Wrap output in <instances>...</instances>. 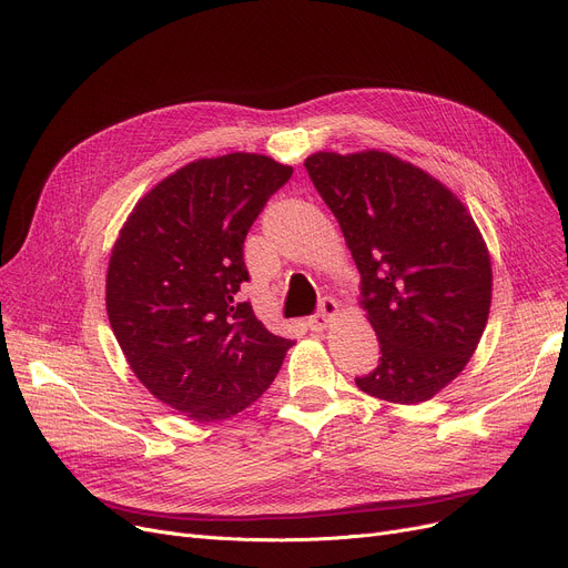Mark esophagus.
Segmentation results:
<instances>
[{
	"label": "esophagus",
	"mask_w": 568,
	"mask_h": 568,
	"mask_svg": "<svg viewBox=\"0 0 568 568\" xmlns=\"http://www.w3.org/2000/svg\"><path fill=\"white\" fill-rule=\"evenodd\" d=\"M338 304L334 302V300H329V297H325L323 302H320V311L315 313V315H311L308 317V327H311V332H323V329H327V325L329 323H334L336 320V315H338Z\"/></svg>",
	"instance_id": "34e87169"
}]
</instances>
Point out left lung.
Instances as JSON below:
<instances>
[{"label":"left lung","instance_id":"obj_1","mask_svg":"<svg viewBox=\"0 0 568 568\" xmlns=\"http://www.w3.org/2000/svg\"><path fill=\"white\" fill-rule=\"evenodd\" d=\"M359 271V306L381 364L357 387L423 404L476 353L491 304L487 243L459 196L387 151H317L304 162Z\"/></svg>","mask_w":568,"mask_h":568}]
</instances>
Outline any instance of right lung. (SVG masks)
<instances>
[{"mask_svg":"<svg viewBox=\"0 0 568 568\" xmlns=\"http://www.w3.org/2000/svg\"><path fill=\"white\" fill-rule=\"evenodd\" d=\"M290 176L257 153L194 160L141 196L111 248L106 313L120 351L155 399L194 423L255 404L292 348L236 302L245 234Z\"/></svg>","mask_w":568,"mask_h":568,"instance_id":"1","label":"right lung"}]
</instances>
